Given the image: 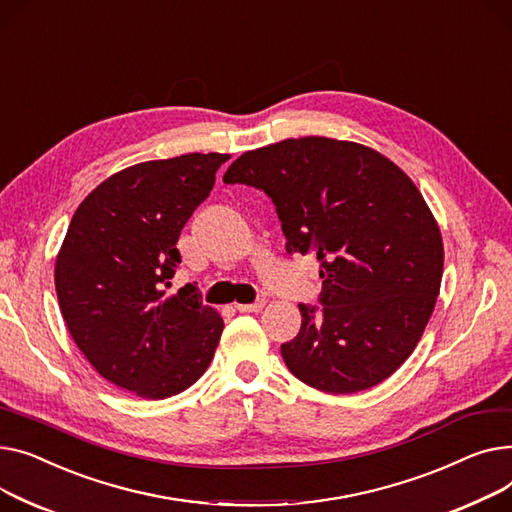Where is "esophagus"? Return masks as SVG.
I'll return each instance as SVG.
<instances>
[{
	"label": "esophagus",
	"instance_id": "1",
	"mask_svg": "<svg viewBox=\"0 0 512 512\" xmlns=\"http://www.w3.org/2000/svg\"><path fill=\"white\" fill-rule=\"evenodd\" d=\"M264 304H266V299H256L254 304H237L235 308L239 310V312H260L262 308H264Z\"/></svg>",
	"mask_w": 512,
	"mask_h": 512
}]
</instances>
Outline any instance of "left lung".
<instances>
[{
	"instance_id": "obj_1",
	"label": "left lung",
	"mask_w": 512,
	"mask_h": 512,
	"mask_svg": "<svg viewBox=\"0 0 512 512\" xmlns=\"http://www.w3.org/2000/svg\"><path fill=\"white\" fill-rule=\"evenodd\" d=\"M223 182L262 190L287 254L318 258L320 308L299 304L302 328L281 345L289 372L333 395L386 380L422 337L442 281L440 229L411 179L364 144L306 136L248 150Z\"/></svg>"
}]
</instances>
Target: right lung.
Listing matches in <instances>:
<instances>
[{"mask_svg": "<svg viewBox=\"0 0 512 512\" xmlns=\"http://www.w3.org/2000/svg\"><path fill=\"white\" fill-rule=\"evenodd\" d=\"M229 159L192 153L111 175L70 221L55 262L59 310L72 339L109 382L142 399H167L208 368L223 318L196 285L167 295L177 239Z\"/></svg>", "mask_w": 512, "mask_h": 512, "instance_id": "right-lung-1", "label": "right lung"}]
</instances>
